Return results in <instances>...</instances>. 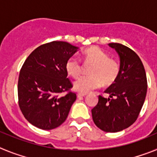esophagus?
<instances>
[{
	"instance_id": "34e87169",
	"label": "esophagus",
	"mask_w": 157,
	"mask_h": 157,
	"mask_svg": "<svg viewBox=\"0 0 157 157\" xmlns=\"http://www.w3.org/2000/svg\"><path fill=\"white\" fill-rule=\"evenodd\" d=\"M85 96H86V94H77L78 98H80V97H85Z\"/></svg>"
}]
</instances>
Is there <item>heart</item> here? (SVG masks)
Wrapping results in <instances>:
<instances>
[{
    "instance_id": "1",
    "label": "heart",
    "mask_w": 157,
    "mask_h": 157,
    "mask_svg": "<svg viewBox=\"0 0 157 157\" xmlns=\"http://www.w3.org/2000/svg\"><path fill=\"white\" fill-rule=\"evenodd\" d=\"M82 59L86 63H92L90 76H82L74 82V90L79 94H88L95 89L105 85H111L119 77L120 65L111 59L109 55L99 47L86 48L82 54ZM67 73L74 78L80 75L82 69L81 61L75 56H71L65 65Z\"/></svg>"
}]
</instances>
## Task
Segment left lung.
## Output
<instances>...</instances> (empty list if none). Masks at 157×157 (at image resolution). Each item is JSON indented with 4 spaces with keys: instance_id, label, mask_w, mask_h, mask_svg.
<instances>
[{
    "instance_id": "obj_1",
    "label": "left lung",
    "mask_w": 157,
    "mask_h": 157,
    "mask_svg": "<svg viewBox=\"0 0 157 157\" xmlns=\"http://www.w3.org/2000/svg\"><path fill=\"white\" fill-rule=\"evenodd\" d=\"M109 45L120 56V75L105 91L109 98L99 95L98 105L91 112L98 128L115 133L129 127L138 119L146 97L147 78L143 63L132 49L120 43Z\"/></svg>"
}]
</instances>
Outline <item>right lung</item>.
Returning <instances> with one entry per match:
<instances>
[{"mask_svg": "<svg viewBox=\"0 0 157 157\" xmlns=\"http://www.w3.org/2000/svg\"><path fill=\"white\" fill-rule=\"evenodd\" d=\"M78 49L66 41H52L37 47L25 60L18 81L19 106L34 127L52 130L66 120L76 94L70 91L73 86L65 65Z\"/></svg>", "mask_w": 157, "mask_h": 157, "instance_id": "right-lung-1", "label": "right lung"}]
</instances>
